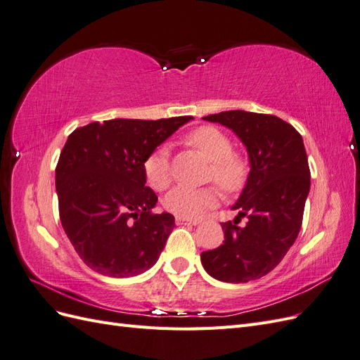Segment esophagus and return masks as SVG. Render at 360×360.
<instances>
[{
	"label": "esophagus",
	"mask_w": 360,
	"mask_h": 360,
	"mask_svg": "<svg viewBox=\"0 0 360 360\" xmlns=\"http://www.w3.org/2000/svg\"><path fill=\"white\" fill-rule=\"evenodd\" d=\"M176 224L177 225H197L198 221L186 219V217H181V216H176Z\"/></svg>",
	"instance_id": "1"
}]
</instances>
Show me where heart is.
Returning a JSON list of instances; mask_svg holds the SVG:
<instances>
[{
    "instance_id": "obj_1",
    "label": "heart",
    "mask_w": 360,
    "mask_h": 360,
    "mask_svg": "<svg viewBox=\"0 0 360 360\" xmlns=\"http://www.w3.org/2000/svg\"><path fill=\"white\" fill-rule=\"evenodd\" d=\"M188 143L210 160L209 179L214 180L225 192L233 193L245 186L249 176L248 159L233 151L231 139L221 129L201 126L188 135ZM143 169L150 188L158 192L165 191L171 183L168 148L162 146L150 153L144 160ZM219 191L213 186L200 189L179 186L163 198V207L177 216L197 219L219 202Z\"/></svg>"
}]
</instances>
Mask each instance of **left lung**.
<instances>
[{
  "mask_svg": "<svg viewBox=\"0 0 360 360\" xmlns=\"http://www.w3.org/2000/svg\"><path fill=\"white\" fill-rule=\"evenodd\" d=\"M202 118L240 138L250 171L233 205L237 217L221 224L224 245L202 252L201 263L214 279L254 281L274 270L296 242L311 186L307 150L297 130L275 115L236 110ZM245 215L247 225L238 227Z\"/></svg>",
  "mask_w": 360,
  "mask_h": 360,
  "instance_id": "obj_1",
  "label": "left lung"
}]
</instances>
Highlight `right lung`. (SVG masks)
<instances>
[{
    "instance_id": "1",
    "label": "right lung",
    "mask_w": 360,
    "mask_h": 360,
    "mask_svg": "<svg viewBox=\"0 0 360 360\" xmlns=\"http://www.w3.org/2000/svg\"><path fill=\"white\" fill-rule=\"evenodd\" d=\"M193 117L114 118L69 135L56 168L60 219L81 259L97 274L129 278L155 266L174 216L153 213L144 160Z\"/></svg>"
}]
</instances>
